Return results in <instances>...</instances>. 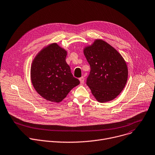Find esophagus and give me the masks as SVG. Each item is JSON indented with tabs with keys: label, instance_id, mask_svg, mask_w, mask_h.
I'll use <instances>...</instances> for the list:
<instances>
[{
	"label": "esophagus",
	"instance_id": "obj_1",
	"mask_svg": "<svg viewBox=\"0 0 155 155\" xmlns=\"http://www.w3.org/2000/svg\"><path fill=\"white\" fill-rule=\"evenodd\" d=\"M79 80H80V83H81V84H83L84 81H85V78H84L83 77H81V78H79Z\"/></svg>",
	"mask_w": 155,
	"mask_h": 155
}]
</instances>
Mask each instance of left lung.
Returning a JSON list of instances; mask_svg holds the SVG:
<instances>
[{
    "mask_svg": "<svg viewBox=\"0 0 155 155\" xmlns=\"http://www.w3.org/2000/svg\"><path fill=\"white\" fill-rule=\"evenodd\" d=\"M83 53L91 70L87 85L100 103L113 100L124 88L128 68L121 54L102 39H95L84 48Z\"/></svg>",
    "mask_w": 155,
    "mask_h": 155,
    "instance_id": "1",
    "label": "left lung"
}]
</instances>
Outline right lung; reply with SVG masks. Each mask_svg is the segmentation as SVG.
<instances>
[{
	"mask_svg": "<svg viewBox=\"0 0 155 155\" xmlns=\"http://www.w3.org/2000/svg\"><path fill=\"white\" fill-rule=\"evenodd\" d=\"M67 52L57 43L42 49L31 66V80L36 92L45 100L60 103L80 81L65 61Z\"/></svg>",
	"mask_w": 155,
	"mask_h": 155,
	"instance_id": "obj_1",
	"label": "right lung"
}]
</instances>
